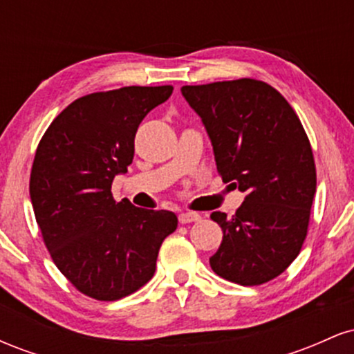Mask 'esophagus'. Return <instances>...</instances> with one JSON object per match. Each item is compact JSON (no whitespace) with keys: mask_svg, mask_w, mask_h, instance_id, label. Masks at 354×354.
Masks as SVG:
<instances>
[{"mask_svg":"<svg viewBox=\"0 0 354 354\" xmlns=\"http://www.w3.org/2000/svg\"><path fill=\"white\" fill-rule=\"evenodd\" d=\"M201 216L198 213H193V211H185V213L180 214V223L186 225V223H193V221H200Z\"/></svg>","mask_w":354,"mask_h":354,"instance_id":"esophagus-1","label":"esophagus"}]
</instances>
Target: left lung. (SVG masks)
Instances as JSON below:
<instances>
[{
    "mask_svg": "<svg viewBox=\"0 0 354 354\" xmlns=\"http://www.w3.org/2000/svg\"><path fill=\"white\" fill-rule=\"evenodd\" d=\"M201 118L223 181L246 193L233 216L214 211L223 241L211 270L254 286L281 274L306 238L316 168L310 140L286 100L258 80L183 86Z\"/></svg>",
    "mask_w": 354,
    "mask_h": 354,
    "instance_id": "1",
    "label": "left lung"
}]
</instances>
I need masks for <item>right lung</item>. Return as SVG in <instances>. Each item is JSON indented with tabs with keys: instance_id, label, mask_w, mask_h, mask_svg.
I'll use <instances>...</instances> for the list:
<instances>
[{
	"instance_id": "obj_1",
	"label": "right lung",
	"mask_w": 354,
	"mask_h": 354,
	"mask_svg": "<svg viewBox=\"0 0 354 354\" xmlns=\"http://www.w3.org/2000/svg\"><path fill=\"white\" fill-rule=\"evenodd\" d=\"M173 86H126L73 101L46 129L30 180L31 205L58 270L81 293L116 301L148 283L173 211L116 203L111 185L128 171L145 116Z\"/></svg>"
}]
</instances>
